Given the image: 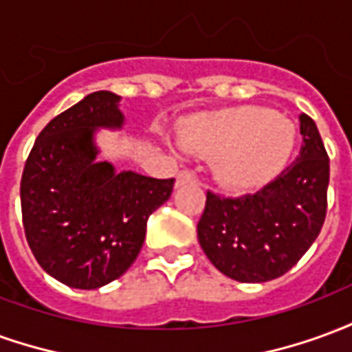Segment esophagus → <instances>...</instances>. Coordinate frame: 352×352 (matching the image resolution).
Here are the masks:
<instances>
[{
  "instance_id": "esophagus-1",
  "label": "esophagus",
  "mask_w": 352,
  "mask_h": 352,
  "mask_svg": "<svg viewBox=\"0 0 352 352\" xmlns=\"http://www.w3.org/2000/svg\"><path fill=\"white\" fill-rule=\"evenodd\" d=\"M192 181H196V175L192 173V171H181L179 175H177V186H181L184 183H192Z\"/></svg>"
}]
</instances>
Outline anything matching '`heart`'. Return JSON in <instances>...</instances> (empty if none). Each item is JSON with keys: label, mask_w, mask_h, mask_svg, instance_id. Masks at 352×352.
Returning a JSON list of instances; mask_svg holds the SVG:
<instances>
[{"label": "heart", "mask_w": 352, "mask_h": 352, "mask_svg": "<svg viewBox=\"0 0 352 352\" xmlns=\"http://www.w3.org/2000/svg\"><path fill=\"white\" fill-rule=\"evenodd\" d=\"M181 143L190 153L217 156L214 179L226 190L252 192L287 168L296 146V126L273 109L243 105L194 116Z\"/></svg>", "instance_id": "heart-1"}]
</instances>
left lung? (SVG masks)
Wrapping results in <instances>:
<instances>
[{"label":"left lung","instance_id":"8db88e82","mask_svg":"<svg viewBox=\"0 0 352 352\" xmlns=\"http://www.w3.org/2000/svg\"><path fill=\"white\" fill-rule=\"evenodd\" d=\"M302 148L273 183L243 198L207 192L198 241L211 264L239 283L277 279L307 252L324 224L330 160L317 124L300 115Z\"/></svg>","mask_w":352,"mask_h":352}]
</instances>
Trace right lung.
Segmentation results:
<instances>
[{
  "label": "right lung",
  "mask_w": 352,
  "mask_h": 352,
  "mask_svg": "<svg viewBox=\"0 0 352 352\" xmlns=\"http://www.w3.org/2000/svg\"><path fill=\"white\" fill-rule=\"evenodd\" d=\"M118 105L120 96L100 90L52 118L35 139L20 183L22 222L35 260L50 277L80 290L128 272L148 217L168 201L175 183L98 160L96 133L122 130Z\"/></svg>",
  "instance_id": "1"
}]
</instances>
